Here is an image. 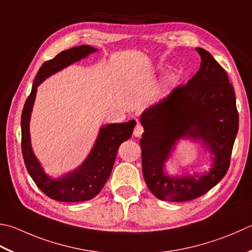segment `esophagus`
Segmentation results:
<instances>
[{
    "mask_svg": "<svg viewBox=\"0 0 252 252\" xmlns=\"http://www.w3.org/2000/svg\"><path fill=\"white\" fill-rule=\"evenodd\" d=\"M143 132H144V127H143V126L140 125V123H137L135 129H134V132H133V134H134L135 137H140L143 134Z\"/></svg>",
    "mask_w": 252,
    "mask_h": 252,
    "instance_id": "34e87169",
    "label": "esophagus"
}]
</instances>
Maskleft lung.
<instances>
[{
  "mask_svg": "<svg viewBox=\"0 0 252 252\" xmlns=\"http://www.w3.org/2000/svg\"><path fill=\"white\" fill-rule=\"evenodd\" d=\"M201 67L186 85L175 90L141 115L143 176L157 199L184 202L199 198L224 178L238 132L234 87L227 73L206 50L196 48ZM201 139L214 155L204 175L169 177L164 162L177 139Z\"/></svg>",
  "mask_w": 252,
  "mask_h": 252,
  "instance_id": "obj_1",
  "label": "left lung"
}]
</instances>
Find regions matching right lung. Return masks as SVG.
<instances>
[{"mask_svg": "<svg viewBox=\"0 0 252 252\" xmlns=\"http://www.w3.org/2000/svg\"><path fill=\"white\" fill-rule=\"evenodd\" d=\"M95 51H97L95 48L84 44L62 51L56 58L44 62L39 68L31 95L24 105L22 113V151L25 165L38 188L49 198L56 201L83 202L95 198L109 178L119 146L132 136L133 129L136 125L134 120H130L129 122L111 123L100 127L95 145L82 166L63 176L61 179H52L44 174L40 162L32 152L29 134V121L37 87L48 76Z\"/></svg>", "mask_w": 252, "mask_h": 252, "instance_id": "add662e5", "label": "right lung"}]
</instances>
